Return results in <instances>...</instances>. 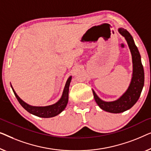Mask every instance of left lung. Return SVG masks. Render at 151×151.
<instances>
[{
	"instance_id": "1",
	"label": "left lung",
	"mask_w": 151,
	"mask_h": 151,
	"mask_svg": "<svg viewBox=\"0 0 151 151\" xmlns=\"http://www.w3.org/2000/svg\"><path fill=\"white\" fill-rule=\"evenodd\" d=\"M118 32L126 40L132 56L133 73L130 84L126 92L114 101H103L92 90L95 101L100 108L104 111L113 114L122 113L131 109L138 101L144 83V72L141 56L133 37L129 31L123 28H119Z\"/></svg>"
}]
</instances>
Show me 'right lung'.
Listing matches in <instances>:
<instances>
[{"instance_id":"1","label":"right lung","mask_w":151,"mask_h":151,"mask_svg":"<svg viewBox=\"0 0 151 151\" xmlns=\"http://www.w3.org/2000/svg\"><path fill=\"white\" fill-rule=\"evenodd\" d=\"M72 80V76L68 78L66 83H65L64 89H63L62 96L60 98L57 103H55L53 105L44 106V107H37V106H32L29 105L24 101H23L20 97L18 96L16 92L13 88V87L11 84V87L14 92L15 96H16V99L22 107L24 108L25 110L29 113L35 115L36 116L40 118H52L54 116H56L61 113L65 108L66 107V105L68 102V92H69V87L70 83Z\"/></svg>"}]
</instances>
